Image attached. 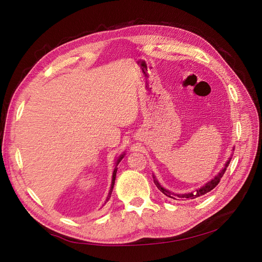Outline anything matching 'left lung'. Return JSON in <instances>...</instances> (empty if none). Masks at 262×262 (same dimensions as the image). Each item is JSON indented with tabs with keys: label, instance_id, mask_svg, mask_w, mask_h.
Returning a JSON list of instances; mask_svg holds the SVG:
<instances>
[{
	"label": "left lung",
	"instance_id": "1",
	"mask_svg": "<svg viewBox=\"0 0 262 262\" xmlns=\"http://www.w3.org/2000/svg\"><path fill=\"white\" fill-rule=\"evenodd\" d=\"M234 150V149H233ZM231 158L232 157H229L228 160H227V162L225 163V165H224V167L222 168L221 170H220V172L217 173V175L214 177L213 179H211L209 182H207V184L205 185H203L202 187H200V188H198V189H195L194 191H192V192H188V193H175V192H171L170 190H168V189H165L161 184H160V181L157 180V178L153 175V179H154V184L156 185V187L161 190V191L165 194V195H167V196H169V198H172V199H175V198H182V199H195V198H198V196H201V195H203V194H205V193H208V192H210L212 189H214L215 188L217 185H219V182H220V180H221V178L223 177V175H224V172H225V170H226V168L228 167V164H229V162H231Z\"/></svg>",
	"mask_w": 262,
	"mask_h": 262
}]
</instances>
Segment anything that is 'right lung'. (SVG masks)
I'll list each match as a JSON object with an SVG mask.
<instances>
[{
	"label": "right lung",
	"instance_id": "right-lung-1",
	"mask_svg": "<svg viewBox=\"0 0 262 262\" xmlns=\"http://www.w3.org/2000/svg\"><path fill=\"white\" fill-rule=\"evenodd\" d=\"M124 155H125V153H123V154H121L120 156L118 157V160H117V162H116V166H115V169H114V172H113V179H112V186H110V190H109V193H108V195H107V199H106V202L105 203H107V201L110 199V196H112V192H113V189H114V186H115V180H116V175H117V170H118V168H117V166H118V164L121 162V160L122 158L124 157Z\"/></svg>",
	"mask_w": 262,
	"mask_h": 262
}]
</instances>
